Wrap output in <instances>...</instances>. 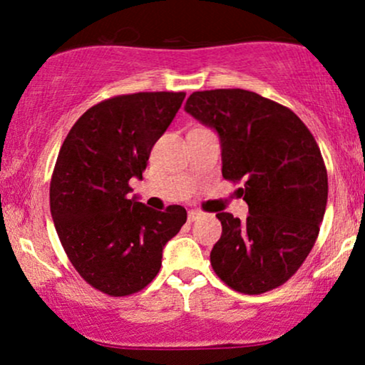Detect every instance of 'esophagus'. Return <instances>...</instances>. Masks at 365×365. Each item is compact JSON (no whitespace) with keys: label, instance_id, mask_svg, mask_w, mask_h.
<instances>
[{"label":"esophagus","instance_id":"obj_1","mask_svg":"<svg viewBox=\"0 0 365 365\" xmlns=\"http://www.w3.org/2000/svg\"><path fill=\"white\" fill-rule=\"evenodd\" d=\"M200 216H202V212H200V211H195V209H192V211H188V221H195V220H199Z\"/></svg>","mask_w":365,"mask_h":365}]
</instances>
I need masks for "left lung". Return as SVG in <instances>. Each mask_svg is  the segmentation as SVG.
Segmentation results:
<instances>
[{
	"label": "left lung",
	"mask_w": 365,
	"mask_h": 365,
	"mask_svg": "<svg viewBox=\"0 0 365 365\" xmlns=\"http://www.w3.org/2000/svg\"><path fill=\"white\" fill-rule=\"evenodd\" d=\"M185 111L220 137L223 177L249 206L245 221L217 212L223 233L211 250L215 273L257 295L295 274L319 235L328 173L317 142L295 113L244 89L194 92Z\"/></svg>",
	"instance_id": "1"
}]
</instances>
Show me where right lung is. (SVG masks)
<instances>
[{
  "label": "right lung",
  "instance_id": "right-lung-1",
  "mask_svg": "<svg viewBox=\"0 0 365 365\" xmlns=\"http://www.w3.org/2000/svg\"><path fill=\"white\" fill-rule=\"evenodd\" d=\"M183 99L185 92L106 99L75 121L58 154L49 187L54 228L78 274L111 297L148 287L187 221L185 207L156 211L128 197L130 178H142Z\"/></svg>",
  "mask_w": 365,
  "mask_h": 365
}]
</instances>
